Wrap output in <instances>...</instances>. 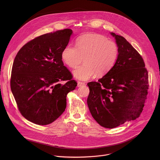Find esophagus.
<instances>
[{"label": "esophagus", "mask_w": 160, "mask_h": 160, "mask_svg": "<svg viewBox=\"0 0 160 160\" xmlns=\"http://www.w3.org/2000/svg\"><path fill=\"white\" fill-rule=\"evenodd\" d=\"M86 84L84 82H78V87H81V86H84Z\"/></svg>", "instance_id": "esophagus-1"}]
</instances>
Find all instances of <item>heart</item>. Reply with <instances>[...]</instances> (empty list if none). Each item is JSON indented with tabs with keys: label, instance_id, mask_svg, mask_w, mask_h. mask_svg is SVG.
<instances>
[{
	"label": "heart",
	"instance_id": "obj_1",
	"mask_svg": "<svg viewBox=\"0 0 160 160\" xmlns=\"http://www.w3.org/2000/svg\"><path fill=\"white\" fill-rule=\"evenodd\" d=\"M76 46H66L62 58L71 68H76L84 58V65L73 71L74 77L81 81L91 79L96 73L98 76L107 74L113 67L118 56V47L114 41L98 34L81 36Z\"/></svg>",
	"mask_w": 160,
	"mask_h": 160
}]
</instances>
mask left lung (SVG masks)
Listing matches in <instances>:
<instances>
[{
    "instance_id": "left-lung-1",
    "label": "left lung",
    "mask_w": 160,
    "mask_h": 160,
    "mask_svg": "<svg viewBox=\"0 0 160 160\" xmlns=\"http://www.w3.org/2000/svg\"><path fill=\"white\" fill-rule=\"evenodd\" d=\"M110 34L118 47L116 62L98 82L88 84L87 102L93 119L112 129L140 116L148 93V75L137 50L122 36Z\"/></svg>"
}]
</instances>
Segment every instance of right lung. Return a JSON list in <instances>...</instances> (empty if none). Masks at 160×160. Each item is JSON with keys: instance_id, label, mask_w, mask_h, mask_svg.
<instances>
[{"instance_id": "obj_1", "label": "right lung", "mask_w": 160, "mask_h": 160, "mask_svg": "<svg viewBox=\"0 0 160 160\" xmlns=\"http://www.w3.org/2000/svg\"><path fill=\"white\" fill-rule=\"evenodd\" d=\"M72 34L65 29L40 36L22 47L15 58L11 90L21 114L34 124L55 121L65 110L68 93L77 86L62 58ZM64 80L67 82L61 84Z\"/></svg>"}]
</instances>
